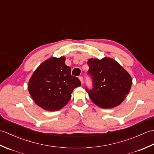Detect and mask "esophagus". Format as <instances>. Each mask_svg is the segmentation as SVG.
<instances>
[{
	"label": "esophagus",
	"mask_w": 154,
	"mask_h": 154,
	"mask_svg": "<svg viewBox=\"0 0 154 154\" xmlns=\"http://www.w3.org/2000/svg\"><path fill=\"white\" fill-rule=\"evenodd\" d=\"M79 79H80V81H81V84H83V83H84V79H83V77H79Z\"/></svg>",
	"instance_id": "34e87169"
}]
</instances>
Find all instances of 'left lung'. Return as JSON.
<instances>
[{"label":"left lung","mask_w":154,"mask_h":154,"mask_svg":"<svg viewBox=\"0 0 154 154\" xmlns=\"http://www.w3.org/2000/svg\"><path fill=\"white\" fill-rule=\"evenodd\" d=\"M88 74L93 80V88L86 91L93 102L103 109L115 107L130 92L131 76L115 60L109 57L102 60L89 59Z\"/></svg>","instance_id":"obj_1"}]
</instances>
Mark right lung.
<instances>
[{"label": "right lung", "instance_id": "right-lung-1", "mask_svg": "<svg viewBox=\"0 0 154 154\" xmlns=\"http://www.w3.org/2000/svg\"><path fill=\"white\" fill-rule=\"evenodd\" d=\"M65 58L51 57L40 65L28 83V91L35 103L44 110L55 111L66 105L75 88L81 86L72 76Z\"/></svg>", "mask_w": 154, "mask_h": 154}]
</instances>
